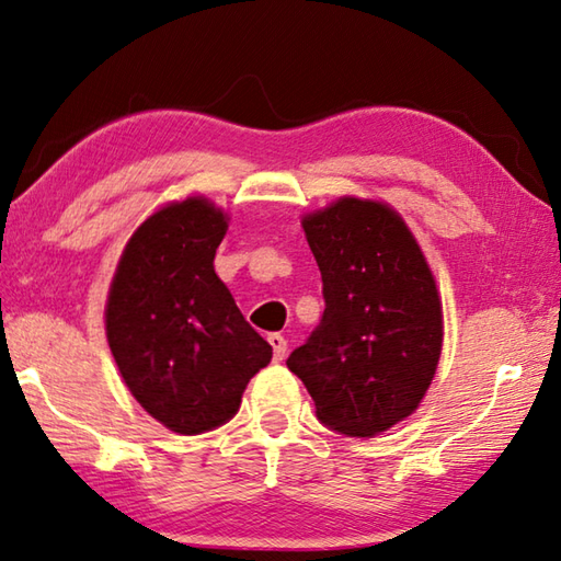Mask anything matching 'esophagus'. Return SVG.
Segmentation results:
<instances>
[{
    "instance_id": "esophagus-1",
    "label": "esophagus",
    "mask_w": 561,
    "mask_h": 561,
    "mask_svg": "<svg viewBox=\"0 0 561 561\" xmlns=\"http://www.w3.org/2000/svg\"><path fill=\"white\" fill-rule=\"evenodd\" d=\"M267 341L274 351V360H282L284 356H287V339H284L282 334H270Z\"/></svg>"
}]
</instances>
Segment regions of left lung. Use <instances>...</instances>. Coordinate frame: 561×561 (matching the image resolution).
Returning <instances> with one entry per match:
<instances>
[{"instance_id":"left-lung-1","label":"left lung","mask_w":561,"mask_h":561,"mask_svg":"<svg viewBox=\"0 0 561 561\" xmlns=\"http://www.w3.org/2000/svg\"><path fill=\"white\" fill-rule=\"evenodd\" d=\"M301 227L327 307L287 366L327 428L374 438L415 411L438 368L435 279L401 215L383 203L341 197Z\"/></svg>"}]
</instances>
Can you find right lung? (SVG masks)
Wrapping results in <instances>:
<instances>
[{
  "label": "right lung",
  "instance_id": "obj_1",
  "mask_svg": "<svg viewBox=\"0 0 561 561\" xmlns=\"http://www.w3.org/2000/svg\"><path fill=\"white\" fill-rule=\"evenodd\" d=\"M227 217L205 197L170 203L138 227L106 301V336L128 391L180 435L230 421L272 346L215 274Z\"/></svg>",
  "mask_w": 561,
  "mask_h": 561
}]
</instances>
